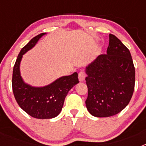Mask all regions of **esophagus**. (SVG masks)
I'll return each instance as SVG.
<instances>
[{
	"label": "esophagus",
	"instance_id": "obj_1",
	"mask_svg": "<svg viewBox=\"0 0 146 146\" xmlns=\"http://www.w3.org/2000/svg\"><path fill=\"white\" fill-rule=\"evenodd\" d=\"M86 77V73L84 71H80L78 74V78H79L80 81H83Z\"/></svg>",
	"mask_w": 146,
	"mask_h": 146
}]
</instances>
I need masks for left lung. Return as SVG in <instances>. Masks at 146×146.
<instances>
[{
    "mask_svg": "<svg viewBox=\"0 0 146 146\" xmlns=\"http://www.w3.org/2000/svg\"><path fill=\"white\" fill-rule=\"evenodd\" d=\"M109 38L107 54L99 55L86 69V108L99 118L122 111L135 89V69L129 50L114 35Z\"/></svg>",
    "mask_w": 146,
    "mask_h": 146,
    "instance_id": "left-lung-1",
    "label": "left lung"
}]
</instances>
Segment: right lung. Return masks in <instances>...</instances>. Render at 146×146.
I'll return each mask as SVG.
<instances>
[{
  "label": "right lung",
  "instance_id": "right-lung-1",
  "mask_svg": "<svg viewBox=\"0 0 146 146\" xmlns=\"http://www.w3.org/2000/svg\"><path fill=\"white\" fill-rule=\"evenodd\" d=\"M44 34L46 33H40L33 37L22 49L14 66L11 82L14 96L19 106L31 116L38 119H48L57 116L61 111L68 92L79 82L77 72L60 77L44 87H33L23 81L20 71L23 55L34 47Z\"/></svg>",
  "mask_w": 146,
  "mask_h": 146
}]
</instances>
